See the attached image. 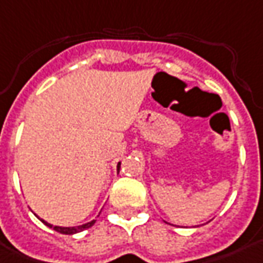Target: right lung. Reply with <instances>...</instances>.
<instances>
[{
	"label": "right lung",
	"instance_id": "1",
	"mask_svg": "<svg viewBox=\"0 0 263 263\" xmlns=\"http://www.w3.org/2000/svg\"><path fill=\"white\" fill-rule=\"evenodd\" d=\"M119 165H121V162H118V173H119ZM39 217V216H37ZM40 219V217H39ZM40 220L46 224V226H49V228H51L53 230H56V232H59V233H63V235H74V233H79V232H83V230L89 229V228H92L95 224V221H96V219L95 220H90L87 221V223H85V224H80V226H71V228H64V226H53V224H50V223H47L46 220H43V219H40Z\"/></svg>",
	"mask_w": 263,
	"mask_h": 263
}]
</instances>
